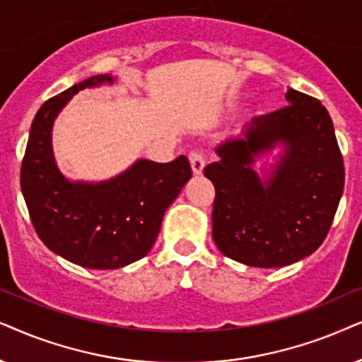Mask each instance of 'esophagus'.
Returning <instances> with one entry per match:
<instances>
[{
    "mask_svg": "<svg viewBox=\"0 0 362 362\" xmlns=\"http://www.w3.org/2000/svg\"><path fill=\"white\" fill-rule=\"evenodd\" d=\"M189 160H190L192 170H194L195 175H200V173L204 172V167H205V156H204V153H202L200 151H192L189 153Z\"/></svg>",
    "mask_w": 362,
    "mask_h": 362,
    "instance_id": "34e87169",
    "label": "esophagus"
}]
</instances>
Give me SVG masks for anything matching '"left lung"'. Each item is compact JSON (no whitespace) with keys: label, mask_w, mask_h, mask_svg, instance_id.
<instances>
[{"label":"left lung","mask_w":362,"mask_h":362,"mask_svg":"<svg viewBox=\"0 0 362 362\" xmlns=\"http://www.w3.org/2000/svg\"><path fill=\"white\" fill-rule=\"evenodd\" d=\"M288 105L255 117L242 137L205 167L215 187L214 242L225 257L257 268L286 267L321 247L344 189L343 153L325 105L288 89ZM276 141L287 153L268 182L251 168Z\"/></svg>","instance_id":"obj_1"}]
</instances>
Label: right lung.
Segmentation results:
<instances>
[{"label": "right lung", "instance_id": "1", "mask_svg": "<svg viewBox=\"0 0 362 362\" xmlns=\"http://www.w3.org/2000/svg\"><path fill=\"white\" fill-rule=\"evenodd\" d=\"M100 83L88 77L47 99L31 124L21 163V190L37 237L67 262L93 269H115L151 252L168 205L192 177L189 158L168 163L139 160L103 184H71L57 170L51 148L56 115L72 94Z\"/></svg>", "mask_w": 362, "mask_h": 362}]
</instances>
